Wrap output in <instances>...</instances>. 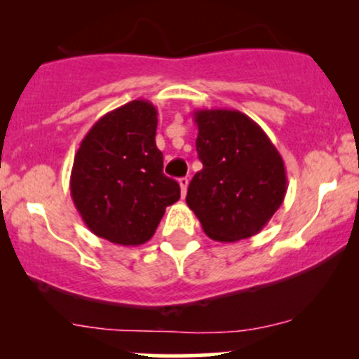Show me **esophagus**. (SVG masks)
<instances>
[{
  "label": "esophagus",
  "mask_w": 359,
  "mask_h": 359,
  "mask_svg": "<svg viewBox=\"0 0 359 359\" xmlns=\"http://www.w3.org/2000/svg\"><path fill=\"white\" fill-rule=\"evenodd\" d=\"M179 185H180V191H182V196H185V192H187V187H189L187 177H182V179H179Z\"/></svg>",
  "instance_id": "1"
}]
</instances>
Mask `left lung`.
<instances>
[{"instance_id":"1","label":"left lung","mask_w":359,"mask_h":359,"mask_svg":"<svg viewBox=\"0 0 359 359\" xmlns=\"http://www.w3.org/2000/svg\"><path fill=\"white\" fill-rule=\"evenodd\" d=\"M194 121L203 170L189 184L187 205L214 241L255 236L285 199L282 155L241 111L196 109Z\"/></svg>"}]
</instances>
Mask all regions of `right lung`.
Returning a JSON list of instances; mask_svg holds the SVG:
<instances>
[{
	"instance_id": "1",
	"label": "right lung",
	"mask_w": 359,
	"mask_h": 359,
	"mask_svg": "<svg viewBox=\"0 0 359 359\" xmlns=\"http://www.w3.org/2000/svg\"><path fill=\"white\" fill-rule=\"evenodd\" d=\"M156 114L145 100L109 111L94 123L74 156V205L90 233L114 245L147 243L167 205L180 199L179 184L163 175Z\"/></svg>"
}]
</instances>
